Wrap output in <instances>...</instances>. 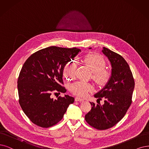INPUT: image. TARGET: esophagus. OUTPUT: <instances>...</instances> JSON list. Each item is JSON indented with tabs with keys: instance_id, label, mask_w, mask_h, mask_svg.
Instances as JSON below:
<instances>
[{
	"instance_id": "34e87169",
	"label": "esophagus",
	"mask_w": 149,
	"mask_h": 149,
	"mask_svg": "<svg viewBox=\"0 0 149 149\" xmlns=\"http://www.w3.org/2000/svg\"><path fill=\"white\" fill-rule=\"evenodd\" d=\"M83 99H81L79 97H75V101H79V102H84Z\"/></svg>"
}]
</instances>
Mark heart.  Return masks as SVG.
I'll return each instance as SVG.
<instances>
[{
	"instance_id": "heart-1",
	"label": "heart",
	"mask_w": 149,
	"mask_h": 149,
	"mask_svg": "<svg viewBox=\"0 0 149 149\" xmlns=\"http://www.w3.org/2000/svg\"><path fill=\"white\" fill-rule=\"evenodd\" d=\"M84 62L92 71V79L97 85L106 86L111 79V73L105 69L106 62L103 58L98 54H88L84 58ZM77 69V62L70 60L66 63L63 69V75L68 79H73ZM69 89L72 94L80 97L86 96L88 93L93 90V86L90 83L77 81L69 85Z\"/></svg>"
}]
</instances>
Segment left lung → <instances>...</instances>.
I'll return each mask as SVG.
<instances>
[{
  "mask_svg": "<svg viewBox=\"0 0 149 149\" xmlns=\"http://www.w3.org/2000/svg\"><path fill=\"white\" fill-rule=\"evenodd\" d=\"M102 52L111 64V76L108 84L94 96L100 100L103 97L104 104L90 102L91 111L85 116L86 122L99 130L111 128L123 118L131 104L134 88L133 74L125 59L106 47Z\"/></svg>",
  "mask_w": 149,
  "mask_h": 149,
  "instance_id": "1",
  "label": "left lung"
}]
</instances>
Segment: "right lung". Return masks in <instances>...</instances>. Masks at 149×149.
Returning a JSON list of instances; mask_svg holds the SVG:
<instances>
[{"mask_svg": "<svg viewBox=\"0 0 149 149\" xmlns=\"http://www.w3.org/2000/svg\"><path fill=\"white\" fill-rule=\"evenodd\" d=\"M79 48L52 46L40 49L27 58L18 79L19 103L31 122L42 128H49L63 118L67 109L74 102L69 95L52 98L54 91L64 93L61 84L63 69Z\"/></svg>", "mask_w": 149, "mask_h": 149, "instance_id": "obj_1", "label": "right lung"}]
</instances>
